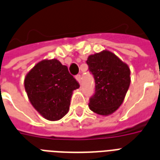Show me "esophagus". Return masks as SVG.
Segmentation results:
<instances>
[{
    "label": "esophagus",
    "mask_w": 160,
    "mask_h": 160,
    "mask_svg": "<svg viewBox=\"0 0 160 160\" xmlns=\"http://www.w3.org/2000/svg\"><path fill=\"white\" fill-rule=\"evenodd\" d=\"M76 79L78 82L80 84V82H81V76H80V75H77V76H76Z\"/></svg>",
    "instance_id": "34e87169"
}]
</instances>
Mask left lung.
<instances>
[{"label":"left lung","mask_w":160,"mask_h":160,"mask_svg":"<svg viewBox=\"0 0 160 160\" xmlns=\"http://www.w3.org/2000/svg\"><path fill=\"white\" fill-rule=\"evenodd\" d=\"M86 63L95 82V91L89 98V108L99 115L112 114L122 103L129 89V67L107 50L90 55Z\"/></svg>","instance_id":"obj_1"}]
</instances>
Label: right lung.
Segmentation results:
<instances>
[{
  "mask_svg": "<svg viewBox=\"0 0 160 160\" xmlns=\"http://www.w3.org/2000/svg\"><path fill=\"white\" fill-rule=\"evenodd\" d=\"M79 87L67 66L57 59L38 62L24 79L31 104L49 121L59 120L68 112L72 92Z\"/></svg>",
  "mask_w": 160,
  "mask_h": 160,
  "instance_id": "obj_1",
  "label": "right lung"
}]
</instances>
